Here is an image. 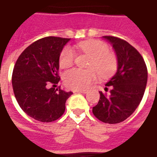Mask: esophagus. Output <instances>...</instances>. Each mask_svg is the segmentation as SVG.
<instances>
[{
    "label": "esophagus",
    "mask_w": 157,
    "mask_h": 157,
    "mask_svg": "<svg viewBox=\"0 0 157 157\" xmlns=\"http://www.w3.org/2000/svg\"><path fill=\"white\" fill-rule=\"evenodd\" d=\"M75 92H77V93H86L87 91L86 90H75Z\"/></svg>",
    "instance_id": "esophagus-1"
}]
</instances>
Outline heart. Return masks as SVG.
<instances>
[{
	"mask_svg": "<svg viewBox=\"0 0 157 157\" xmlns=\"http://www.w3.org/2000/svg\"><path fill=\"white\" fill-rule=\"evenodd\" d=\"M76 48L84 55L90 57L86 67L89 69L74 68L64 74V82L71 89L82 90L88 88L98 78H108L114 74L118 67V59L114 53L109 51V46L103 42L89 40L79 43ZM75 59V53L71 47L66 46L59 55V66L71 67Z\"/></svg>",
	"mask_w": 157,
	"mask_h": 157,
	"instance_id": "1",
	"label": "heart"
}]
</instances>
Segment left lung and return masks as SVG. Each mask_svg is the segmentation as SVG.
<instances>
[{
    "mask_svg": "<svg viewBox=\"0 0 157 157\" xmlns=\"http://www.w3.org/2000/svg\"><path fill=\"white\" fill-rule=\"evenodd\" d=\"M114 48L118 70L99 92L98 103L92 108L96 118L106 124H118L131 115L141 102L147 83V67L138 50L124 39L103 36Z\"/></svg>",
    "mask_w": 157,
    "mask_h": 157,
    "instance_id": "1",
    "label": "left lung"
}]
</instances>
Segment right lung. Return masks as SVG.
<instances>
[{
    "label": "right lung",
    "instance_id": "add662e5",
    "mask_svg": "<svg viewBox=\"0 0 157 157\" xmlns=\"http://www.w3.org/2000/svg\"><path fill=\"white\" fill-rule=\"evenodd\" d=\"M70 39L45 37L26 48L16 62L12 72V88L20 108L31 118L44 123L55 121L65 110L71 92L60 86L59 55ZM53 86L49 89L48 86Z\"/></svg>",
    "mask_w": 157,
    "mask_h": 157
}]
</instances>
